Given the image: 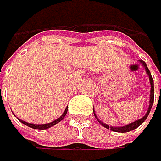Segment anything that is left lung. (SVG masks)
<instances>
[{"label": "left lung", "instance_id": "obj_1", "mask_svg": "<svg viewBox=\"0 0 161 161\" xmlns=\"http://www.w3.org/2000/svg\"><path fill=\"white\" fill-rule=\"evenodd\" d=\"M141 62V64L144 66V68L146 69V72L148 74V76H149V80H150V86H151V89H150V101H149V108H148V111H147V113L145 114V116H144L143 118L141 119H139L137 120V121L135 122H133L131 124H129V125H126V126H123V127H110L108 126L107 124H104L103 122H101L100 120H99V122L103 125L104 127H106L107 129H110V130H112V131L114 132H121V133H125V132H129V131H132V130L134 129H136L138 126H140V125L145 121L146 118H147V116L148 114H149L150 112V110H151V107H152V104H153V101H154V86H153V80H152V76H151V74H150V71L149 69H148V67L146 65V63L144 62L143 60H139Z\"/></svg>", "mask_w": 161, "mask_h": 161}]
</instances>
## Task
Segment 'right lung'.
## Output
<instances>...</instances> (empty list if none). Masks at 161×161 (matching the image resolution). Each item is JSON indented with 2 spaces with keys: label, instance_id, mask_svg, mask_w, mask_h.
<instances>
[{
  "label": "right lung",
  "instance_id": "right-lung-1",
  "mask_svg": "<svg viewBox=\"0 0 161 161\" xmlns=\"http://www.w3.org/2000/svg\"><path fill=\"white\" fill-rule=\"evenodd\" d=\"M66 113H67V109L64 111V113H63L62 115H61V117L60 118H58L57 120H55V121H53V122H51V123H48V124H42V125H36V124H31V123H27V122H24V121H22V120H20L21 122H22L23 124H25V125H27V126H29V127H31V128H33V129H47V128H50L51 126H53V125H55V124H57L58 122H60L61 120L64 118V116L66 115Z\"/></svg>",
  "mask_w": 161,
  "mask_h": 161
}]
</instances>
